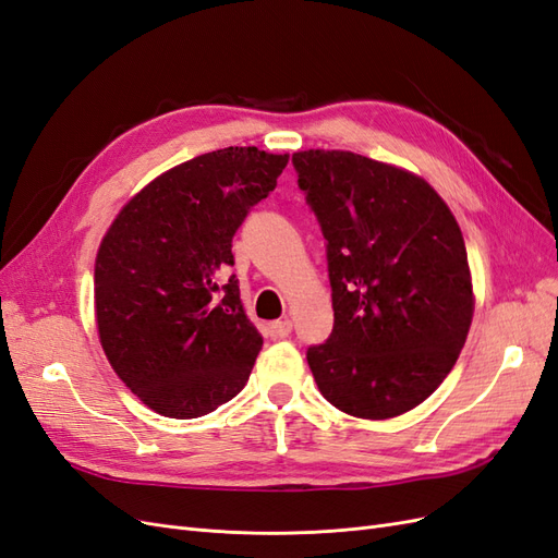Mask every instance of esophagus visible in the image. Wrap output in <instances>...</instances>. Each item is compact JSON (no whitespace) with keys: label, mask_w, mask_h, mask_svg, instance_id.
Masks as SVG:
<instances>
[{"label":"esophagus","mask_w":558,"mask_h":558,"mask_svg":"<svg viewBox=\"0 0 558 558\" xmlns=\"http://www.w3.org/2000/svg\"><path fill=\"white\" fill-rule=\"evenodd\" d=\"M293 330V320L291 318H281V320H272V324L267 326V332L272 340H283V337H289Z\"/></svg>","instance_id":"obj_1"}]
</instances>
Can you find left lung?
<instances>
[{"label": "left lung", "mask_w": 558, "mask_h": 558, "mask_svg": "<svg viewBox=\"0 0 558 558\" xmlns=\"http://www.w3.org/2000/svg\"><path fill=\"white\" fill-rule=\"evenodd\" d=\"M293 165L328 244L335 326L307 351L318 391L359 418L410 412L451 373L472 324L461 228L402 167L324 148Z\"/></svg>", "instance_id": "left-lung-1"}]
</instances>
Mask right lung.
Returning a JSON list of instances; mask_svg holds the SVG:
<instances>
[{"label":"right lung","mask_w":558,"mask_h":558,"mask_svg":"<svg viewBox=\"0 0 558 558\" xmlns=\"http://www.w3.org/2000/svg\"><path fill=\"white\" fill-rule=\"evenodd\" d=\"M289 154L228 146L185 160L132 195L99 242L95 324L113 373L146 408L195 418L238 396L263 349L232 238L275 191Z\"/></svg>","instance_id":"right-lung-1"}]
</instances>
